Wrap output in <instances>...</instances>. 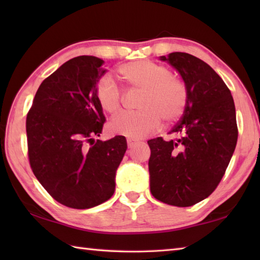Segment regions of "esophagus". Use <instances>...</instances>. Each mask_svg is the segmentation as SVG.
<instances>
[{
  "label": "esophagus",
  "instance_id": "esophagus-1",
  "mask_svg": "<svg viewBox=\"0 0 260 260\" xmlns=\"http://www.w3.org/2000/svg\"><path fill=\"white\" fill-rule=\"evenodd\" d=\"M140 141L136 140V139H131V137H128L127 139V145H128V147H133L136 143H139Z\"/></svg>",
  "mask_w": 260,
  "mask_h": 260
}]
</instances>
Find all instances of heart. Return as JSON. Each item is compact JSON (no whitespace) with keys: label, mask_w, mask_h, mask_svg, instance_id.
I'll list each match as a JSON object with an SVG mask.
<instances>
[{"label":"heart","mask_w":260,"mask_h":260,"mask_svg":"<svg viewBox=\"0 0 260 260\" xmlns=\"http://www.w3.org/2000/svg\"><path fill=\"white\" fill-rule=\"evenodd\" d=\"M118 73L127 85L143 89L139 112H124L109 123L113 134L140 139L155 131L163 118L171 123L180 118L187 103V90L181 80L162 64L151 60H137L121 64ZM99 106L107 114L117 113L121 91L112 76L105 75L95 89Z\"/></svg>","instance_id":"b5f03b06"}]
</instances>
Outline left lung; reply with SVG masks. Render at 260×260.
<instances>
[{
  "label": "left lung",
  "instance_id": "obj_1",
  "mask_svg": "<svg viewBox=\"0 0 260 260\" xmlns=\"http://www.w3.org/2000/svg\"><path fill=\"white\" fill-rule=\"evenodd\" d=\"M178 70L187 90L181 120L169 134L147 141L150 186L158 201L191 207L215 190L227 170L238 140L234 98L208 63L192 54L159 57Z\"/></svg>",
  "mask_w": 260,
  "mask_h": 260
}]
</instances>
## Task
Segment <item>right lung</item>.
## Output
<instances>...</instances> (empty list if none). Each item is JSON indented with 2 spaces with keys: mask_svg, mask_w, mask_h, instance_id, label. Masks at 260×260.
Wrapping results in <instances>:
<instances>
[{
  "mask_svg": "<svg viewBox=\"0 0 260 260\" xmlns=\"http://www.w3.org/2000/svg\"><path fill=\"white\" fill-rule=\"evenodd\" d=\"M104 63L93 56L68 60L41 82L26 115L33 174L54 200L73 209L112 198L127 148L124 136L93 140L106 120L95 95Z\"/></svg>",
  "mask_w": 260,
  "mask_h": 260,
  "instance_id": "right-lung-1",
  "label": "right lung"
}]
</instances>
